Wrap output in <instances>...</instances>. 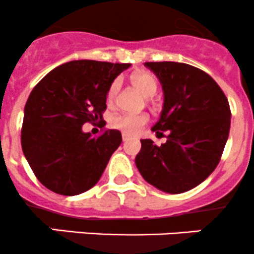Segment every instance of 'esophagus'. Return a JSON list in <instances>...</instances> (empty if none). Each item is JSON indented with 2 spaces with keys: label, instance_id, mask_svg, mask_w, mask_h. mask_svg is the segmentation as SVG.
Here are the masks:
<instances>
[{
  "label": "esophagus",
  "instance_id": "obj_1",
  "mask_svg": "<svg viewBox=\"0 0 254 254\" xmlns=\"http://www.w3.org/2000/svg\"><path fill=\"white\" fill-rule=\"evenodd\" d=\"M129 135L128 134H126V133H124V134H122V140H124V142H127L128 139H129Z\"/></svg>",
  "mask_w": 254,
  "mask_h": 254
}]
</instances>
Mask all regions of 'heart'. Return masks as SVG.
Masks as SVG:
<instances>
[{
  "label": "heart",
  "mask_w": 254,
  "mask_h": 254,
  "mask_svg": "<svg viewBox=\"0 0 254 254\" xmlns=\"http://www.w3.org/2000/svg\"><path fill=\"white\" fill-rule=\"evenodd\" d=\"M130 81H132L133 86L143 94L144 96L149 97L157 92L158 89V82L155 80V77L153 75L148 74V72H135L130 76ZM120 90V81L119 80H115L112 81V84L110 85L109 91H107V100L110 102L114 101L117 96V92ZM149 121V117L148 115L139 114H121L116 115L114 119L111 120V125L114 128L122 130L126 134H135V133L139 132L145 125Z\"/></svg>",
  "instance_id": "1"
}]
</instances>
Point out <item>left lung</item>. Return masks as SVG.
Segmentation results:
<instances>
[{
    "label": "left lung",
    "mask_w": 254,
    "mask_h": 254,
    "mask_svg": "<svg viewBox=\"0 0 254 254\" xmlns=\"http://www.w3.org/2000/svg\"><path fill=\"white\" fill-rule=\"evenodd\" d=\"M162 84L164 102L152 127L167 142L140 139L135 165L143 179L168 194L201 184L215 170L227 142L231 110L225 94L202 70L184 63H145Z\"/></svg>",
    "instance_id": "obj_1"
}]
</instances>
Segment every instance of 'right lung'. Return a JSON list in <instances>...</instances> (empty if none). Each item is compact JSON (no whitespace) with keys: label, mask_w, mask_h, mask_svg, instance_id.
Here are the masks:
<instances>
[{"label":"right lung","mask_w":254,"mask_h":254,"mask_svg":"<svg viewBox=\"0 0 254 254\" xmlns=\"http://www.w3.org/2000/svg\"><path fill=\"white\" fill-rule=\"evenodd\" d=\"M130 64L72 60L45 75L24 107L21 143L39 182L52 191L74 196L100 180L121 132L92 138L82 125L102 120L110 85Z\"/></svg>","instance_id":"right-lung-1"}]
</instances>
